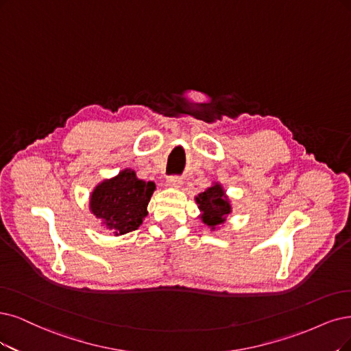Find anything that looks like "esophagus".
<instances>
[{"label":"esophagus","instance_id":"obj_1","mask_svg":"<svg viewBox=\"0 0 351 351\" xmlns=\"http://www.w3.org/2000/svg\"><path fill=\"white\" fill-rule=\"evenodd\" d=\"M166 182L169 186H172V188H180V185H182V179L176 175H172V176H167Z\"/></svg>","mask_w":351,"mask_h":351}]
</instances>
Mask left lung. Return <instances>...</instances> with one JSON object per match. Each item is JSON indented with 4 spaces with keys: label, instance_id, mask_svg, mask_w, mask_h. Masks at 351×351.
Here are the masks:
<instances>
[{
    "label": "left lung",
    "instance_id": "obj_1",
    "mask_svg": "<svg viewBox=\"0 0 351 351\" xmlns=\"http://www.w3.org/2000/svg\"><path fill=\"white\" fill-rule=\"evenodd\" d=\"M201 210V219L205 226L213 230L226 221V217L231 213L230 201L226 197V192L221 185H213L205 192L199 193L195 198Z\"/></svg>",
    "mask_w": 351,
    "mask_h": 351
}]
</instances>
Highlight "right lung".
Listing matches in <instances>:
<instances>
[{"mask_svg":"<svg viewBox=\"0 0 351 351\" xmlns=\"http://www.w3.org/2000/svg\"><path fill=\"white\" fill-rule=\"evenodd\" d=\"M154 189V182H145L132 169H125L94 189L89 208L115 236H121L141 226Z\"/></svg>","mask_w":351,"mask_h":351,"instance_id":"add662e5","label":"right lung"}]
</instances>
